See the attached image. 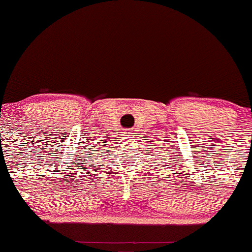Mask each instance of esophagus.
I'll use <instances>...</instances> for the list:
<instances>
[{
    "instance_id": "esophagus-1",
    "label": "esophagus",
    "mask_w": 252,
    "mask_h": 252,
    "mask_svg": "<svg viewBox=\"0 0 252 252\" xmlns=\"http://www.w3.org/2000/svg\"><path fill=\"white\" fill-rule=\"evenodd\" d=\"M128 131H129V129H128ZM126 136H129V134H132V132H126Z\"/></svg>"
}]
</instances>
